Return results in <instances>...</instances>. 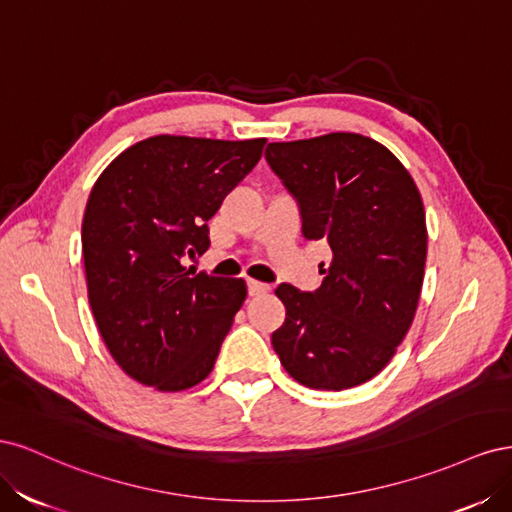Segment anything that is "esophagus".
<instances>
[{
  "instance_id": "obj_1",
  "label": "esophagus",
  "mask_w": 512,
  "mask_h": 512,
  "mask_svg": "<svg viewBox=\"0 0 512 512\" xmlns=\"http://www.w3.org/2000/svg\"><path fill=\"white\" fill-rule=\"evenodd\" d=\"M269 290H271L269 284H262V282H256V280H247V292H250V297H258V294H265Z\"/></svg>"
}]
</instances>
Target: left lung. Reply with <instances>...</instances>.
<instances>
[{
    "mask_svg": "<svg viewBox=\"0 0 512 512\" xmlns=\"http://www.w3.org/2000/svg\"><path fill=\"white\" fill-rule=\"evenodd\" d=\"M265 158L299 207L303 237L333 252L318 290L277 286L286 320L273 350L309 389H352L380 374L412 324L427 258L421 194L404 164L361 134L269 143Z\"/></svg>",
    "mask_w": 512,
    "mask_h": 512,
    "instance_id": "obj_1",
    "label": "left lung"
}]
</instances>
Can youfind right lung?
<instances>
[{
    "label": "right lung",
    "instance_id": "right-lung-1",
    "mask_svg": "<svg viewBox=\"0 0 512 512\" xmlns=\"http://www.w3.org/2000/svg\"><path fill=\"white\" fill-rule=\"evenodd\" d=\"M265 143L153 136L108 164L91 190L81 230L89 305L134 380L183 391L211 374L247 290L183 260L209 250L207 222Z\"/></svg>",
    "mask_w": 512,
    "mask_h": 512
}]
</instances>
